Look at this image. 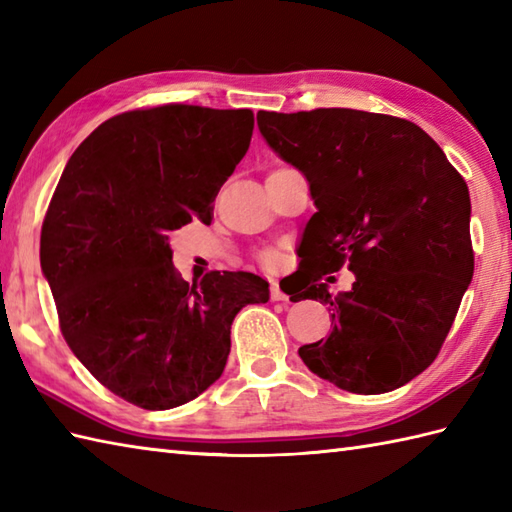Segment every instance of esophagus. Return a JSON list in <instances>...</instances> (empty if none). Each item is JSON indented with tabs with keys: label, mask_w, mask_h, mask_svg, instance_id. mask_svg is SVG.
I'll return each mask as SVG.
<instances>
[{
	"label": "esophagus",
	"mask_w": 512,
	"mask_h": 512,
	"mask_svg": "<svg viewBox=\"0 0 512 512\" xmlns=\"http://www.w3.org/2000/svg\"><path fill=\"white\" fill-rule=\"evenodd\" d=\"M270 299H273V301H288V295L279 288L277 281H273V286H270Z\"/></svg>",
	"instance_id": "esophagus-1"
}]
</instances>
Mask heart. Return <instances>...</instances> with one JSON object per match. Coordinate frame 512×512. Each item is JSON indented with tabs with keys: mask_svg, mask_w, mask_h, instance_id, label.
Wrapping results in <instances>:
<instances>
[{
	"mask_svg": "<svg viewBox=\"0 0 512 512\" xmlns=\"http://www.w3.org/2000/svg\"><path fill=\"white\" fill-rule=\"evenodd\" d=\"M262 259H264L266 264H275V262H277V255H275V253H270V250H268V253H264V255H262Z\"/></svg>",
	"mask_w": 512,
	"mask_h": 512,
	"instance_id": "obj_1",
	"label": "heart"
}]
</instances>
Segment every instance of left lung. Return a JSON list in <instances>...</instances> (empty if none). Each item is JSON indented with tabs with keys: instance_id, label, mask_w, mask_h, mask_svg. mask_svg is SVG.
I'll return each instance as SVG.
<instances>
[{
	"instance_id": "left-lung-1",
	"label": "left lung",
	"mask_w": 512,
	"mask_h": 512,
	"mask_svg": "<svg viewBox=\"0 0 512 512\" xmlns=\"http://www.w3.org/2000/svg\"><path fill=\"white\" fill-rule=\"evenodd\" d=\"M257 125L317 206L299 246L317 268L303 299L330 306L334 328L299 347L301 361L352 394L402 387L436 361L471 284L469 187L405 118L319 107L259 112ZM343 263L357 281L332 298L316 281Z\"/></svg>"
}]
</instances>
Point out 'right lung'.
Here are the masks:
<instances>
[{
  "label": "right lung",
  "mask_w": 512,
  "mask_h": 512,
  "mask_svg": "<svg viewBox=\"0 0 512 512\" xmlns=\"http://www.w3.org/2000/svg\"><path fill=\"white\" fill-rule=\"evenodd\" d=\"M250 110L160 105L118 114L76 147L41 226V268L65 343L112 394L149 411L222 376L231 325L268 301L253 273L189 286L169 231L213 220V200L253 136Z\"/></svg>",
  "instance_id": "1"
}]
</instances>
